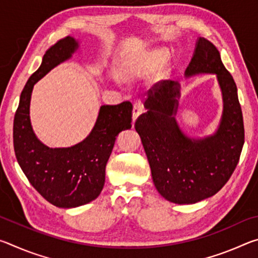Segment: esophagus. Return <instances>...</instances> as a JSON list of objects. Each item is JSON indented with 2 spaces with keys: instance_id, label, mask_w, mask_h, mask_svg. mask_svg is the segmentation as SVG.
I'll use <instances>...</instances> for the list:
<instances>
[{
  "instance_id": "obj_1",
  "label": "esophagus",
  "mask_w": 258,
  "mask_h": 258,
  "mask_svg": "<svg viewBox=\"0 0 258 258\" xmlns=\"http://www.w3.org/2000/svg\"><path fill=\"white\" fill-rule=\"evenodd\" d=\"M143 112V104L142 102H135L134 106H133V121H135V119L138 118V117L141 115Z\"/></svg>"
}]
</instances>
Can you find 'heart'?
I'll list each match as a JSON object with an SVG mask.
<instances>
[{
  "label": "heart",
  "instance_id": "obj_1",
  "mask_svg": "<svg viewBox=\"0 0 258 258\" xmlns=\"http://www.w3.org/2000/svg\"><path fill=\"white\" fill-rule=\"evenodd\" d=\"M165 60H166V54L164 53L163 51L154 52V53L150 55V61H151L152 63H155V64L163 63Z\"/></svg>",
  "mask_w": 258,
  "mask_h": 258
}]
</instances>
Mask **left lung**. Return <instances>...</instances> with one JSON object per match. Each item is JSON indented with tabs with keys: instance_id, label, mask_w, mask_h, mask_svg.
<instances>
[{
	"instance_id": "8db88e82",
	"label": "left lung",
	"mask_w": 258,
	"mask_h": 258,
	"mask_svg": "<svg viewBox=\"0 0 258 258\" xmlns=\"http://www.w3.org/2000/svg\"><path fill=\"white\" fill-rule=\"evenodd\" d=\"M199 73L216 74L223 93V117L215 134L195 140L181 132L173 117L180 84L169 80L148 91V111L135 121L156 189L175 204H195L217 194L237 167L244 142L237 85L216 46L204 37L198 40L185 75Z\"/></svg>"
}]
</instances>
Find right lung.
I'll return each instance as SVG.
<instances>
[{
	"label": "right lung",
	"mask_w": 258,
	"mask_h": 258,
	"mask_svg": "<svg viewBox=\"0 0 258 258\" xmlns=\"http://www.w3.org/2000/svg\"><path fill=\"white\" fill-rule=\"evenodd\" d=\"M77 47L75 38L67 36L45 51L40 68L29 77L21 92L14 119L15 154L21 169L43 198L61 208L78 207L98 198L116 137L132 127L133 106L124 101L100 108L92 132L74 147L52 149L35 137L29 119L34 84L56 64L71 58Z\"/></svg>",
	"instance_id": "right-lung-1"
}]
</instances>
